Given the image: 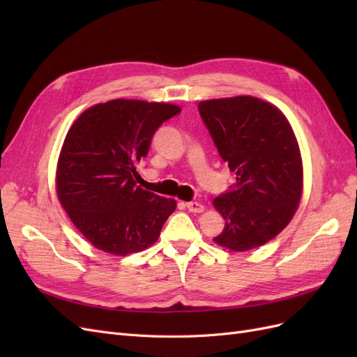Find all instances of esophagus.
Masks as SVG:
<instances>
[{
	"mask_svg": "<svg viewBox=\"0 0 357 357\" xmlns=\"http://www.w3.org/2000/svg\"><path fill=\"white\" fill-rule=\"evenodd\" d=\"M186 208L190 213H202L204 211V205L201 202H186Z\"/></svg>",
	"mask_w": 357,
	"mask_h": 357,
	"instance_id": "obj_1",
	"label": "esophagus"
}]
</instances>
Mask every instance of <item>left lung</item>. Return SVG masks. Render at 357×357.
<instances>
[{
    "label": "left lung",
    "mask_w": 357,
    "mask_h": 357,
    "mask_svg": "<svg viewBox=\"0 0 357 357\" xmlns=\"http://www.w3.org/2000/svg\"><path fill=\"white\" fill-rule=\"evenodd\" d=\"M207 126L236 183L214 198L225 228L214 243L252 250L282 232L302 195V159L296 137L277 107L255 96L201 101Z\"/></svg>",
    "instance_id": "8db88e82"
}]
</instances>
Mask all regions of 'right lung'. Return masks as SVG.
<instances>
[{"instance_id": "obj_1", "label": "right lung", "mask_w": 357, "mask_h": 357, "mask_svg": "<svg viewBox=\"0 0 357 357\" xmlns=\"http://www.w3.org/2000/svg\"><path fill=\"white\" fill-rule=\"evenodd\" d=\"M178 105L113 100L83 112L62 144L56 192L63 210L100 250L126 256L159 238L176 201L137 186V164Z\"/></svg>"}]
</instances>
